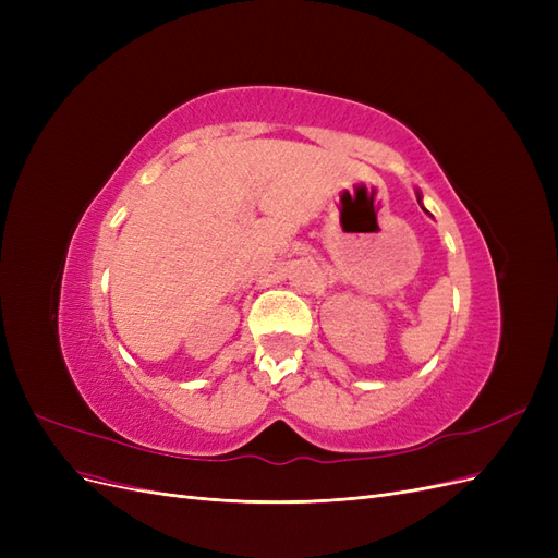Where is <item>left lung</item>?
Segmentation results:
<instances>
[{
  "instance_id": "1",
  "label": "left lung",
  "mask_w": 558,
  "mask_h": 558,
  "mask_svg": "<svg viewBox=\"0 0 558 558\" xmlns=\"http://www.w3.org/2000/svg\"><path fill=\"white\" fill-rule=\"evenodd\" d=\"M416 199H418V205H421V193H418V195H416ZM424 211H426V209H424Z\"/></svg>"
}]
</instances>
